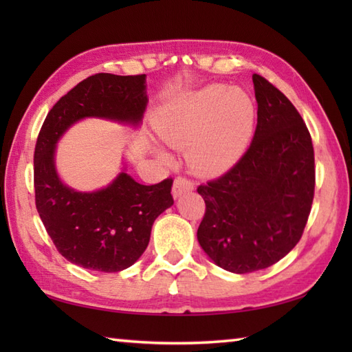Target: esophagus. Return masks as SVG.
<instances>
[{
	"label": "esophagus",
	"instance_id": "esophagus-1",
	"mask_svg": "<svg viewBox=\"0 0 352 352\" xmlns=\"http://www.w3.org/2000/svg\"><path fill=\"white\" fill-rule=\"evenodd\" d=\"M193 190V183L184 177H177L174 180V186H172V195L174 198L182 197L183 193Z\"/></svg>",
	"mask_w": 352,
	"mask_h": 352
}]
</instances>
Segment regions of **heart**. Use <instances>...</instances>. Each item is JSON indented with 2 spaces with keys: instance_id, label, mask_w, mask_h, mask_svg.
Returning a JSON list of instances; mask_svg holds the SVG:
<instances>
[{
  "instance_id": "b5f03b06",
  "label": "heart",
  "mask_w": 352,
  "mask_h": 352,
  "mask_svg": "<svg viewBox=\"0 0 352 352\" xmlns=\"http://www.w3.org/2000/svg\"><path fill=\"white\" fill-rule=\"evenodd\" d=\"M256 109L243 91L210 85L186 94L164 109L155 130L174 148H189L197 170L218 175L241 159L251 139Z\"/></svg>"
}]
</instances>
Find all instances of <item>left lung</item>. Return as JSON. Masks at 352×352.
<instances>
[{"instance_id":"obj_1","label":"left lung","mask_w":352,"mask_h":352,"mask_svg":"<svg viewBox=\"0 0 352 352\" xmlns=\"http://www.w3.org/2000/svg\"><path fill=\"white\" fill-rule=\"evenodd\" d=\"M257 126L233 168L197 189L206 213L201 248L219 267L248 274L272 266L295 248L315 195L310 133L287 96L252 76Z\"/></svg>"}]
</instances>
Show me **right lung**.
I'll list each match as a JSON object with an SVG mask.
<instances>
[{"mask_svg":"<svg viewBox=\"0 0 352 352\" xmlns=\"http://www.w3.org/2000/svg\"><path fill=\"white\" fill-rule=\"evenodd\" d=\"M146 76L95 74L62 96L34 148L36 208L57 251L91 271L119 272L136 263L149 243L157 216L174 204L172 178L145 186L122 170L107 188L78 192L62 183L56 144L71 125L102 118L139 125L148 104Z\"/></svg>","mask_w":352,"mask_h":352,"instance_id":"1","label":"right lung"}]
</instances>
